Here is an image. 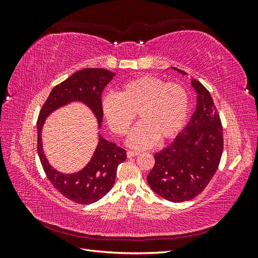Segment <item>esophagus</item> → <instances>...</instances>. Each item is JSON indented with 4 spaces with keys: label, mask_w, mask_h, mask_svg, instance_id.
I'll return each instance as SVG.
<instances>
[{
    "label": "esophagus",
    "mask_w": 258,
    "mask_h": 258,
    "mask_svg": "<svg viewBox=\"0 0 258 258\" xmlns=\"http://www.w3.org/2000/svg\"><path fill=\"white\" fill-rule=\"evenodd\" d=\"M140 153L139 152H136V151H128L127 152V157L128 158H132L135 157V156H138Z\"/></svg>",
    "instance_id": "34e87169"
}]
</instances>
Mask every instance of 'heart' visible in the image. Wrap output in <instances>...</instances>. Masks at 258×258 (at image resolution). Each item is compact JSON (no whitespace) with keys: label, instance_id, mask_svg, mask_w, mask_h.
I'll return each instance as SVG.
<instances>
[{"label":"heart","instance_id":"obj_1","mask_svg":"<svg viewBox=\"0 0 258 258\" xmlns=\"http://www.w3.org/2000/svg\"><path fill=\"white\" fill-rule=\"evenodd\" d=\"M101 107L108 126L120 137L128 134L137 113L141 121L127 142L142 150L178 134L188 113L189 97L181 85L143 75L124 83L117 95L103 97Z\"/></svg>","mask_w":258,"mask_h":258}]
</instances>
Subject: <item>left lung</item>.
Masks as SVG:
<instances>
[{
  "instance_id": "8db88e82",
  "label": "left lung",
  "mask_w": 258,
  "mask_h": 258,
  "mask_svg": "<svg viewBox=\"0 0 258 258\" xmlns=\"http://www.w3.org/2000/svg\"><path fill=\"white\" fill-rule=\"evenodd\" d=\"M190 83L197 93L196 110L172 144L155 154L147 175L151 188L171 202L188 201L202 192L216 172L224 148L222 122L212 97L200 82L191 79Z\"/></svg>"
}]
</instances>
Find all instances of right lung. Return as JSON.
<instances>
[{
  "label": "right lung",
  "mask_w": 258,
  "mask_h": 258,
  "mask_svg": "<svg viewBox=\"0 0 258 258\" xmlns=\"http://www.w3.org/2000/svg\"><path fill=\"white\" fill-rule=\"evenodd\" d=\"M115 73L105 69L87 68L75 72L57 85L42 107L37 119V153L50 183L59 192L80 205H90L111 190L115 183L117 167L127 158L126 151L108 142L99 134L98 145L87 166L75 173H61L48 162L43 150L42 130L47 117L59 107L72 102L87 105L101 128L103 119L101 95Z\"/></svg>",
  "instance_id": "add662e5"
}]
</instances>
